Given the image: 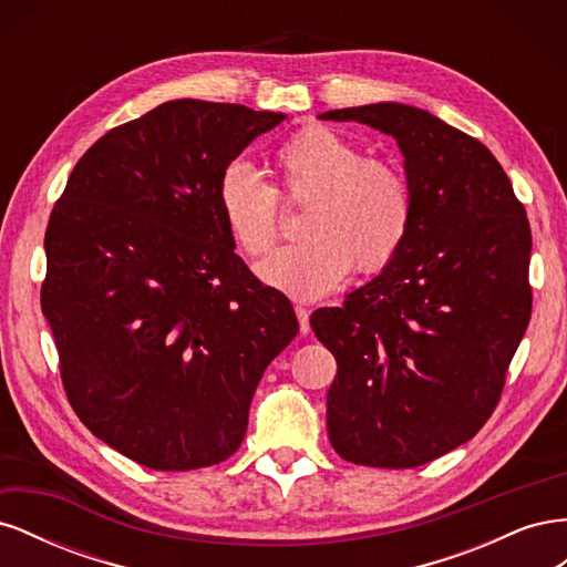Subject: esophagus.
I'll return each mask as SVG.
<instances>
[{
    "instance_id": "34e87169",
    "label": "esophagus",
    "mask_w": 567,
    "mask_h": 567,
    "mask_svg": "<svg viewBox=\"0 0 567 567\" xmlns=\"http://www.w3.org/2000/svg\"><path fill=\"white\" fill-rule=\"evenodd\" d=\"M296 315H298V323H300V333L307 336V333H310V310H307V307H302V305H298Z\"/></svg>"
}]
</instances>
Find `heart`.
<instances>
[{
  "instance_id": "obj_1",
  "label": "heart",
  "mask_w": 567,
  "mask_h": 567,
  "mask_svg": "<svg viewBox=\"0 0 567 567\" xmlns=\"http://www.w3.org/2000/svg\"><path fill=\"white\" fill-rule=\"evenodd\" d=\"M274 186L234 163L219 179L217 200L234 246L262 257L281 236L284 205H307L305 241L257 267L271 288L298 300L331 293L350 271L379 274L394 262L414 221V192L404 169L364 151L331 127L310 125L271 158Z\"/></svg>"
}]
</instances>
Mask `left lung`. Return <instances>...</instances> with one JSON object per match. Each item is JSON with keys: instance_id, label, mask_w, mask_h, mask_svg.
Masks as SVG:
<instances>
[{"instance_id": "left-lung-1", "label": "left lung", "mask_w": 567, "mask_h": 567, "mask_svg": "<svg viewBox=\"0 0 567 567\" xmlns=\"http://www.w3.org/2000/svg\"><path fill=\"white\" fill-rule=\"evenodd\" d=\"M392 134L414 192L402 252L312 331L336 357L326 425L357 466L416 468L468 442L499 404L532 315L525 205L489 148L427 111L321 113Z\"/></svg>"}]
</instances>
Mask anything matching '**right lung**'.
Wrapping results in <instances>:
<instances>
[{
	"mask_svg": "<svg viewBox=\"0 0 567 567\" xmlns=\"http://www.w3.org/2000/svg\"><path fill=\"white\" fill-rule=\"evenodd\" d=\"M286 115L177 99L106 132L51 210L42 312L65 398L109 447L196 471L241 447L293 305L234 252L225 169Z\"/></svg>",
	"mask_w": 567,
	"mask_h": 567,
	"instance_id": "right-lung-1",
	"label": "right lung"
}]
</instances>
